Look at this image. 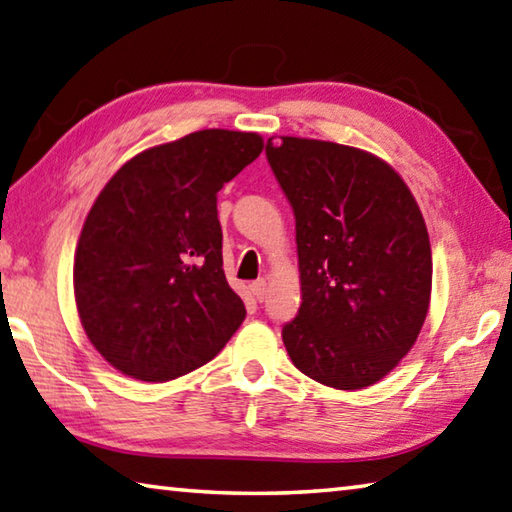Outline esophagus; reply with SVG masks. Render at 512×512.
Returning a JSON list of instances; mask_svg holds the SVG:
<instances>
[{
  "label": "esophagus",
  "instance_id": "esophagus-1",
  "mask_svg": "<svg viewBox=\"0 0 512 512\" xmlns=\"http://www.w3.org/2000/svg\"><path fill=\"white\" fill-rule=\"evenodd\" d=\"M252 294L256 296V301H265V296H267V281H265V278H258V281L252 283Z\"/></svg>",
  "mask_w": 512,
  "mask_h": 512
}]
</instances>
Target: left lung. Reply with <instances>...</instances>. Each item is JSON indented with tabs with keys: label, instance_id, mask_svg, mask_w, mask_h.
<instances>
[{
	"label": "left lung",
	"instance_id": "left-lung-1",
	"mask_svg": "<svg viewBox=\"0 0 512 512\" xmlns=\"http://www.w3.org/2000/svg\"><path fill=\"white\" fill-rule=\"evenodd\" d=\"M265 153L296 218L303 301L283 327L289 359L330 388H368L426 321V220L399 173L368 151L281 136Z\"/></svg>",
	"mask_w": 512,
	"mask_h": 512
}]
</instances>
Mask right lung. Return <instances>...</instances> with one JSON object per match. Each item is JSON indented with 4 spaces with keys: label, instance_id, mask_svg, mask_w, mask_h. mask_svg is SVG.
Segmentation results:
<instances>
[{
    "label": "right lung",
    "instance_id": "right-lung-1",
    "mask_svg": "<svg viewBox=\"0 0 512 512\" xmlns=\"http://www.w3.org/2000/svg\"><path fill=\"white\" fill-rule=\"evenodd\" d=\"M263 147L258 133H189L124 162L95 198L73 289L86 336L115 370L171 381L214 359L245 321L216 196Z\"/></svg>",
    "mask_w": 512,
    "mask_h": 512
}]
</instances>
